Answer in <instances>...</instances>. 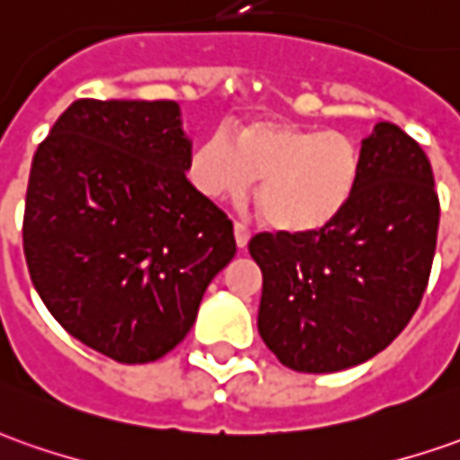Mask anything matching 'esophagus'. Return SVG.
<instances>
[{
	"label": "esophagus",
	"instance_id": "1",
	"mask_svg": "<svg viewBox=\"0 0 460 460\" xmlns=\"http://www.w3.org/2000/svg\"><path fill=\"white\" fill-rule=\"evenodd\" d=\"M234 236H236V246L243 249V246L249 243V239H252V231H249L246 224H239V221H236V224H234Z\"/></svg>",
	"mask_w": 460,
	"mask_h": 460
}]
</instances>
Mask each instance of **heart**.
I'll return each mask as SVG.
<instances>
[{"label":"heart","mask_w":460,"mask_h":460,"mask_svg":"<svg viewBox=\"0 0 460 460\" xmlns=\"http://www.w3.org/2000/svg\"><path fill=\"white\" fill-rule=\"evenodd\" d=\"M362 153L337 130L252 120L211 133L190 155V178L208 199H239L256 178L259 217L284 234L337 224L360 189Z\"/></svg>","instance_id":"heart-1"}]
</instances>
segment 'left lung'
<instances>
[{"label":"left lung","mask_w":460,"mask_h":460,"mask_svg":"<svg viewBox=\"0 0 460 460\" xmlns=\"http://www.w3.org/2000/svg\"><path fill=\"white\" fill-rule=\"evenodd\" d=\"M360 189L320 234L252 236L259 335L296 373L370 360L405 330L428 287L440 204L423 148L398 125L362 140Z\"/></svg>","instance_id":"1"}]
</instances>
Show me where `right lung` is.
<instances>
[{
	"mask_svg": "<svg viewBox=\"0 0 460 460\" xmlns=\"http://www.w3.org/2000/svg\"><path fill=\"white\" fill-rule=\"evenodd\" d=\"M173 100H75L32 158L22 243L52 317L136 365L164 358L236 254L234 224L190 186Z\"/></svg>",
	"mask_w": 460,
	"mask_h": 460,
	"instance_id": "right-lung-1",
	"label": "right lung"
}]
</instances>
